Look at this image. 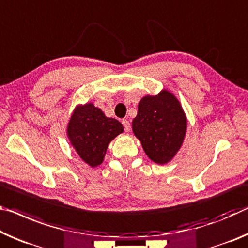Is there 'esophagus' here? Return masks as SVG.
<instances>
[{
    "label": "esophagus",
    "mask_w": 248,
    "mask_h": 248,
    "mask_svg": "<svg viewBox=\"0 0 248 248\" xmlns=\"http://www.w3.org/2000/svg\"><path fill=\"white\" fill-rule=\"evenodd\" d=\"M121 124H124V128L125 131H127V132L130 131L131 125H130V123H129V121H128L127 119H123V120H121Z\"/></svg>",
    "instance_id": "1"
}]
</instances>
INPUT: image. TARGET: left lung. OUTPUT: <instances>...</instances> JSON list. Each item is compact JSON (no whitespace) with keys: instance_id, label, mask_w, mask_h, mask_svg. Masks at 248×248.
<instances>
[{"instance_id":"left-lung-1","label":"left lung","mask_w":248,"mask_h":248,"mask_svg":"<svg viewBox=\"0 0 248 248\" xmlns=\"http://www.w3.org/2000/svg\"><path fill=\"white\" fill-rule=\"evenodd\" d=\"M132 131L153 162L164 164L179 151L186 131V119L179 100L168 90L145 96L132 120Z\"/></svg>"}]
</instances>
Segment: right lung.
Returning a JSON list of instances; mask_svg holds the SVG:
<instances>
[{
  "label": "right lung",
  "mask_w": 248,
  "mask_h": 248,
  "mask_svg": "<svg viewBox=\"0 0 248 248\" xmlns=\"http://www.w3.org/2000/svg\"><path fill=\"white\" fill-rule=\"evenodd\" d=\"M123 131L119 121L107 118L93 104L77 107L67 127L70 143L80 158L93 168L103 162L110 141Z\"/></svg>",
  "instance_id": "right-lung-1"
}]
</instances>
